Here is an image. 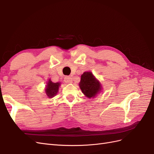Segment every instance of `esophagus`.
<instances>
[{
  "mask_svg": "<svg viewBox=\"0 0 154 154\" xmlns=\"http://www.w3.org/2000/svg\"><path fill=\"white\" fill-rule=\"evenodd\" d=\"M64 82L66 83H71L72 82V78L71 76H66L64 78Z\"/></svg>",
  "mask_w": 154,
  "mask_h": 154,
  "instance_id": "obj_1",
  "label": "esophagus"
}]
</instances>
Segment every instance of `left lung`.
Here are the masks:
<instances>
[{
    "instance_id": "left-lung-1",
    "label": "left lung",
    "mask_w": 154,
    "mask_h": 154,
    "mask_svg": "<svg viewBox=\"0 0 154 154\" xmlns=\"http://www.w3.org/2000/svg\"><path fill=\"white\" fill-rule=\"evenodd\" d=\"M79 86L83 94L88 98H94L103 88L100 81L91 71L84 72L82 74Z\"/></svg>"
}]
</instances>
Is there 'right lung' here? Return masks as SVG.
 <instances>
[{
  "instance_id": "right-lung-1",
  "label": "right lung",
  "mask_w": 154,
  "mask_h": 154,
  "mask_svg": "<svg viewBox=\"0 0 154 154\" xmlns=\"http://www.w3.org/2000/svg\"><path fill=\"white\" fill-rule=\"evenodd\" d=\"M60 85H61V83L60 82L54 83L51 80V79H49L45 88L46 95H47L49 98H51V97H53L54 96H55L58 92L59 87Z\"/></svg>"
}]
</instances>
